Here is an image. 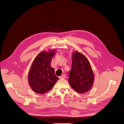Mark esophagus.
I'll list each match as a JSON object with an SVG mask.
<instances>
[{
    "label": "esophagus",
    "instance_id": "obj_1",
    "mask_svg": "<svg viewBox=\"0 0 124 124\" xmlns=\"http://www.w3.org/2000/svg\"><path fill=\"white\" fill-rule=\"evenodd\" d=\"M66 74H63L60 77V79H64V78H66Z\"/></svg>",
    "mask_w": 124,
    "mask_h": 124
}]
</instances>
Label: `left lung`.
I'll return each instance as SVG.
<instances>
[{"label":"left lung","mask_w":124,"mask_h":124,"mask_svg":"<svg viewBox=\"0 0 124 124\" xmlns=\"http://www.w3.org/2000/svg\"><path fill=\"white\" fill-rule=\"evenodd\" d=\"M71 69L68 82L76 92L85 93L93 85L94 75L87 58L78 51L72 53Z\"/></svg>","instance_id":"left-lung-1"}]
</instances>
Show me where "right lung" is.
<instances>
[{"instance_id": "add662e5", "label": "right lung", "mask_w": 124, "mask_h": 124, "mask_svg": "<svg viewBox=\"0 0 124 124\" xmlns=\"http://www.w3.org/2000/svg\"><path fill=\"white\" fill-rule=\"evenodd\" d=\"M56 50L43 51L33 60L28 73V82L31 89L36 93L44 94L50 90L59 79L51 63Z\"/></svg>"}]
</instances>
